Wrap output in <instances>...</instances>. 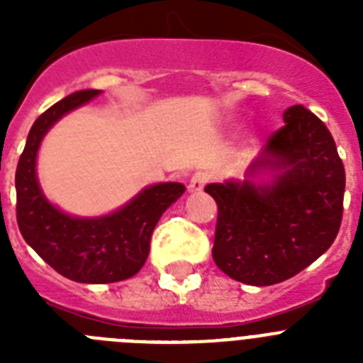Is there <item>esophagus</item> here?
<instances>
[{"instance_id":"esophagus-1","label":"esophagus","mask_w":363,"mask_h":363,"mask_svg":"<svg viewBox=\"0 0 363 363\" xmlns=\"http://www.w3.org/2000/svg\"><path fill=\"white\" fill-rule=\"evenodd\" d=\"M209 178H211L209 172H205V171L194 172L191 178V182H189V189H191L192 192H201L203 191L205 184L209 182Z\"/></svg>"}]
</instances>
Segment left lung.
Instances as JSON below:
<instances>
[{
	"label": "left lung",
	"instance_id": "8db88e82",
	"mask_svg": "<svg viewBox=\"0 0 363 363\" xmlns=\"http://www.w3.org/2000/svg\"><path fill=\"white\" fill-rule=\"evenodd\" d=\"M284 121L243 182L205 187L218 205L214 264L256 287L309 267L333 245L344 214L345 171L329 129L303 105L287 108Z\"/></svg>",
	"mask_w": 363,
	"mask_h": 363
}]
</instances>
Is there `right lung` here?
<instances>
[{
	"label": "right lung",
	"instance_id": "add662e5",
	"mask_svg": "<svg viewBox=\"0 0 363 363\" xmlns=\"http://www.w3.org/2000/svg\"><path fill=\"white\" fill-rule=\"evenodd\" d=\"M99 94L94 89L78 91L45 111L32 125L16 169L19 233L54 271L79 284H112L134 277L149 256L156 223L185 192V185L176 182L150 185L114 213L94 218L67 214L45 198L36 176L45 134L67 112Z\"/></svg>",
	"mask_w": 363,
	"mask_h": 363
}]
</instances>
